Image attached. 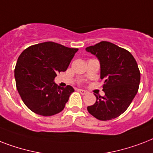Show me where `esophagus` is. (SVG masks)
Listing matches in <instances>:
<instances>
[{
  "label": "esophagus",
  "instance_id": "34e87169",
  "mask_svg": "<svg viewBox=\"0 0 153 153\" xmlns=\"http://www.w3.org/2000/svg\"><path fill=\"white\" fill-rule=\"evenodd\" d=\"M78 91H79V92L80 94H87V92H86V91H84V90H81V89H79V90H78Z\"/></svg>",
  "mask_w": 153,
  "mask_h": 153
}]
</instances>
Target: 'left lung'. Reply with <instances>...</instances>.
<instances>
[{
  "label": "left lung",
  "mask_w": 153,
  "mask_h": 153,
  "mask_svg": "<svg viewBox=\"0 0 153 153\" xmlns=\"http://www.w3.org/2000/svg\"><path fill=\"white\" fill-rule=\"evenodd\" d=\"M86 50L100 62L105 92L104 97L95 95L96 102L87 110L101 121L116 118L128 109L137 93L140 73L137 61L129 51L110 42L102 41Z\"/></svg>",
  "instance_id": "left-lung-1"
}]
</instances>
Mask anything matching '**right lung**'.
<instances>
[{
    "label": "right lung",
    "mask_w": 153,
    "mask_h": 153,
    "mask_svg": "<svg viewBox=\"0 0 153 153\" xmlns=\"http://www.w3.org/2000/svg\"><path fill=\"white\" fill-rule=\"evenodd\" d=\"M78 50L44 42L28 47L20 54L14 71L16 85L30 110L48 117L64 109L74 90L71 86H58L54 79L58 73L67 71Z\"/></svg>",
    "instance_id": "right-lung-1"
}]
</instances>
